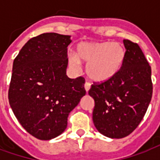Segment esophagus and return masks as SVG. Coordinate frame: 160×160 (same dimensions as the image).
Wrapping results in <instances>:
<instances>
[{"mask_svg": "<svg viewBox=\"0 0 160 160\" xmlns=\"http://www.w3.org/2000/svg\"><path fill=\"white\" fill-rule=\"evenodd\" d=\"M90 88H91V83L90 82H88V81H87V82L85 83V89H86L87 92H88Z\"/></svg>", "mask_w": 160, "mask_h": 160, "instance_id": "1", "label": "esophagus"}]
</instances>
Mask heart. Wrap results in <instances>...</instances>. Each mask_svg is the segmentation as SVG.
Segmentation results:
<instances>
[{"instance_id":"obj_1","label":"heart","mask_w":160,"mask_h":160,"mask_svg":"<svg viewBox=\"0 0 160 160\" xmlns=\"http://www.w3.org/2000/svg\"><path fill=\"white\" fill-rule=\"evenodd\" d=\"M125 51L118 42H80L77 46V56L71 54L68 62L71 66L79 68L80 61L87 63V73L97 81L113 77L123 62Z\"/></svg>"}]
</instances>
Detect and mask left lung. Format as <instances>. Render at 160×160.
I'll use <instances>...</instances> for the list:
<instances>
[{
  "instance_id": "left-lung-1",
  "label": "left lung",
  "mask_w": 160,
  "mask_h": 160,
  "mask_svg": "<svg viewBox=\"0 0 160 160\" xmlns=\"http://www.w3.org/2000/svg\"><path fill=\"white\" fill-rule=\"evenodd\" d=\"M125 56L118 73L93 82L88 93L95 102L92 120L98 132L113 139L128 136L138 127L152 95L151 67L136 42L123 40Z\"/></svg>"
}]
</instances>
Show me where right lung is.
<instances>
[{
  "mask_svg": "<svg viewBox=\"0 0 160 160\" xmlns=\"http://www.w3.org/2000/svg\"><path fill=\"white\" fill-rule=\"evenodd\" d=\"M70 36L42 33L26 42L13 61L8 100L30 134L47 141L66 129L68 117L86 94L85 78L67 76Z\"/></svg>",
  "mask_w": 160,
  "mask_h": 160,
  "instance_id": "1",
  "label": "right lung"
}]
</instances>
